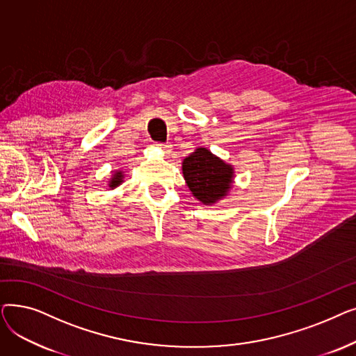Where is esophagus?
Returning a JSON list of instances; mask_svg holds the SVG:
<instances>
[{
  "mask_svg": "<svg viewBox=\"0 0 356 356\" xmlns=\"http://www.w3.org/2000/svg\"><path fill=\"white\" fill-rule=\"evenodd\" d=\"M159 145V148H161L163 152L165 153V154H170V152H172V144L170 143H164V144H157Z\"/></svg>",
  "mask_w": 356,
  "mask_h": 356,
  "instance_id": "34e87169",
  "label": "esophagus"
}]
</instances>
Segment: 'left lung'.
I'll list each match as a JSON object with an SVG mask.
<instances>
[{
    "label": "left lung",
    "mask_w": 356,
    "mask_h": 356,
    "mask_svg": "<svg viewBox=\"0 0 356 356\" xmlns=\"http://www.w3.org/2000/svg\"><path fill=\"white\" fill-rule=\"evenodd\" d=\"M183 177L192 195L203 204H213L225 197L234 183V167L208 148L199 147L181 163Z\"/></svg>",
    "instance_id": "left-lung-1"
}]
</instances>
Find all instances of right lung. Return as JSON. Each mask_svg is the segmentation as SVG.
Wrapping results in <instances>:
<instances>
[{"label": "right lung", "instance_id": "add662e5", "mask_svg": "<svg viewBox=\"0 0 356 356\" xmlns=\"http://www.w3.org/2000/svg\"><path fill=\"white\" fill-rule=\"evenodd\" d=\"M122 179H124V172L118 170V172H115L114 175H112V177H111V180H109L108 186H109L111 189H115V188H118V186L124 181Z\"/></svg>", "mask_w": 356, "mask_h": 356}]
</instances>
